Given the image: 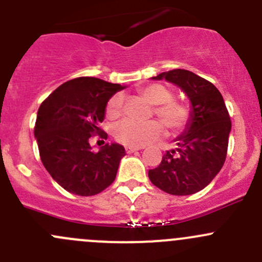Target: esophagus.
Instances as JSON below:
<instances>
[{
    "instance_id": "34e87169",
    "label": "esophagus",
    "mask_w": 262,
    "mask_h": 262,
    "mask_svg": "<svg viewBox=\"0 0 262 262\" xmlns=\"http://www.w3.org/2000/svg\"><path fill=\"white\" fill-rule=\"evenodd\" d=\"M139 149H142V147H134V146H126L125 147L126 153H133V152H136V150H139Z\"/></svg>"
}]
</instances>
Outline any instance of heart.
Here are the masks:
<instances>
[{
    "mask_svg": "<svg viewBox=\"0 0 262 262\" xmlns=\"http://www.w3.org/2000/svg\"><path fill=\"white\" fill-rule=\"evenodd\" d=\"M141 94L150 102L156 105L155 113L170 130H180L186 125L189 120V109L181 102L172 100V92L160 83H152L143 87ZM123 110V96L120 94L114 95L107 101L106 115L109 118H118ZM163 133L161 123L156 120L120 121L114 129L116 141L126 146L142 147L155 139L160 138Z\"/></svg>",
    "mask_w": 262,
    "mask_h": 262,
    "instance_id": "heart-1",
    "label": "heart"
}]
</instances>
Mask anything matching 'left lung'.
Listing matches in <instances>:
<instances>
[{
  "label": "left lung",
  "mask_w": 262,
  "mask_h": 262,
  "mask_svg": "<svg viewBox=\"0 0 262 262\" xmlns=\"http://www.w3.org/2000/svg\"><path fill=\"white\" fill-rule=\"evenodd\" d=\"M180 87L190 100L185 130L166 150L160 165L148 171L150 182L171 195H191L204 189L221 171L227 156L232 123L223 96L213 83L186 70L160 73Z\"/></svg>",
  "instance_id": "8db88e82"
}]
</instances>
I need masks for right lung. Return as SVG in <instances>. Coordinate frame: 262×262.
<instances>
[{
    "instance_id": "1",
    "label": "right lung",
    "mask_w": 262,
    "mask_h": 262,
    "mask_svg": "<svg viewBox=\"0 0 262 262\" xmlns=\"http://www.w3.org/2000/svg\"><path fill=\"white\" fill-rule=\"evenodd\" d=\"M96 77H78L60 84L40 105L34 136L40 160L53 179L64 190L81 196L101 192L115 180L125 149L106 143L92 152L90 138L102 133L107 101L120 90Z\"/></svg>"
}]
</instances>
